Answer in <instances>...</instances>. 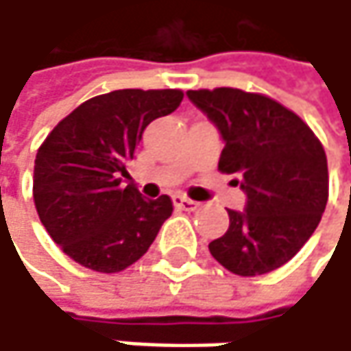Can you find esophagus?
Wrapping results in <instances>:
<instances>
[{
    "label": "esophagus",
    "instance_id": "obj_1",
    "mask_svg": "<svg viewBox=\"0 0 351 351\" xmlns=\"http://www.w3.org/2000/svg\"><path fill=\"white\" fill-rule=\"evenodd\" d=\"M173 203H175L176 209H182V211H195V209L199 207L197 201H193V199H189V197H184V195H175V197H173Z\"/></svg>",
    "mask_w": 351,
    "mask_h": 351
}]
</instances>
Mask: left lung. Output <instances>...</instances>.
I'll list each match as a JSON object with an SVG mask.
<instances>
[{
    "label": "left lung",
    "instance_id": "left-lung-1",
    "mask_svg": "<svg viewBox=\"0 0 351 351\" xmlns=\"http://www.w3.org/2000/svg\"><path fill=\"white\" fill-rule=\"evenodd\" d=\"M217 125L226 146L219 171L236 175L245 211L230 209V230L211 256L238 276H260L287 264L313 236L329 197L327 156L313 130L262 93L217 87L186 91Z\"/></svg>",
    "mask_w": 351,
    "mask_h": 351
}]
</instances>
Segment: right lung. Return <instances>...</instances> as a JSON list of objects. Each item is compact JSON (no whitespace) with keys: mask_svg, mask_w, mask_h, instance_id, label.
Listing matches in <instances>:
<instances>
[{"mask_svg":"<svg viewBox=\"0 0 351 351\" xmlns=\"http://www.w3.org/2000/svg\"><path fill=\"white\" fill-rule=\"evenodd\" d=\"M180 89H119L87 99L38 148L34 205L60 250L95 272L140 260L173 213L169 195L146 199L123 184L150 121L173 113Z\"/></svg>","mask_w":351,"mask_h":351,"instance_id":"add662e5","label":"right lung"}]
</instances>
